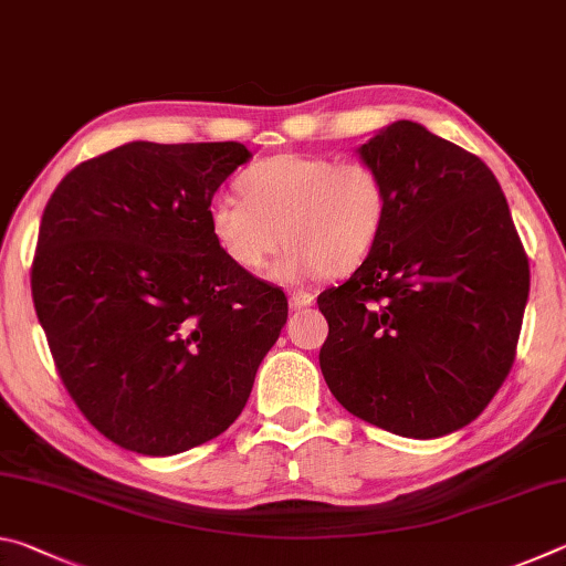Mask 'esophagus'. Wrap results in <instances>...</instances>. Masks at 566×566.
I'll return each mask as SVG.
<instances>
[{"instance_id":"esophagus-1","label":"esophagus","mask_w":566,"mask_h":566,"mask_svg":"<svg viewBox=\"0 0 566 566\" xmlns=\"http://www.w3.org/2000/svg\"><path fill=\"white\" fill-rule=\"evenodd\" d=\"M314 304V294L310 292H292L290 294V306L292 310H304V306Z\"/></svg>"}]
</instances>
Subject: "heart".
I'll return each instance as SVG.
<instances>
[{
  "label": "heart",
  "mask_w": 566,
  "mask_h": 566,
  "mask_svg": "<svg viewBox=\"0 0 566 566\" xmlns=\"http://www.w3.org/2000/svg\"><path fill=\"white\" fill-rule=\"evenodd\" d=\"M241 197L219 195L207 224L229 262L254 272L282 247L272 274L300 282L317 274H347L367 260L387 222V185L359 159L276 155L247 169Z\"/></svg>",
  "instance_id": "1"
}]
</instances>
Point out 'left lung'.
Wrapping results in <instances>:
<instances>
[{"mask_svg":"<svg viewBox=\"0 0 566 566\" xmlns=\"http://www.w3.org/2000/svg\"><path fill=\"white\" fill-rule=\"evenodd\" d=\"M387 185L377 247L319 294V367L339 405L411 439L452 434L510 375L530 262L492 169L417 122L357 147Z\"/></svg>","mask_w":566,"mask_h":566,"instance_id":"obj_1","label":"left lung"}]
</instances>
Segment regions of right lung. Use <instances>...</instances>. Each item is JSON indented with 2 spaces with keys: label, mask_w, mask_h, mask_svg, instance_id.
Wrapping results in <instances>:
<instances>
[{
  "label": "right lung",
  "mask_w": 566,
  "mask_h": 566,
  "mask_svg": "<svg viewBox=\"0 0 566 566\" xmlns=\"http://www.w3.org/2000/svg\"><path fill=\"white\" fill-rule=\"evenodd\" d=\"M239 142H129L74 167L44 207L32 300L60 377L99 432L169 457L224 432L286 324V296L207 224Z\"/></svg>",
  "instance_id": "add662e5"
}]
</instances>
